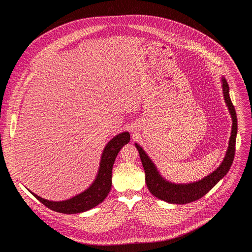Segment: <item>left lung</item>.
I'll return each mask as SVG.
<instances>
[{
    "instance_id": "8db88e82",
    "label": "left lung",
    "mask_w": 252,
    "mask_h": 252,
    "mask_svg": "<svg viewBox=\"0 0 252 252\" xmlns=\"http://www.w3.org/2000/svg\"><path fill=\"white\" fill-rule=\"evenodd\" d=\"M221 88L224 101L226 103V106L232 120V126L225 157L223 158V160L221 161L220 166L215 170H213L210 174L199 179L197 182L189 184H174L169 181H166V179L160 174L157 165L151 159V158L148 156L145 150L140 146H138V143H134L135 148L138 151L143 169H145L146 172V183L148 189L151 191V193L158 197V199H161L168 203L175 204H186L189 202L195 201L201 198L203 195H205L228 172L235 154L237 118L235 109L229 96V87L224 77L221 78Z\"/></svg>"
}]
</instances>
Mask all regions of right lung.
Wrapping results in <instances>:
<instances>
[{
    "instance_id": "add662e5",
    "label": "right lung",
    "mask_w": 252,
    "mask_h": 252,
    "mask_svg": "<svg viewBox=\"0 0 252 252\" xmlns=\"http://www.w3.org/2000/svg\"><path fill=\"white\" fill-rule=\"evenodd\" d=\"M128 131H124L114 136L104 147L97 173L92 185L81 193L68 199L53 201L45 199L28 189L35 198L52 210L61 213L73 214L90 210L103 201L112 188V172L116 158L122 148L129 142Z\"/></svg>"
}]
</instances>
